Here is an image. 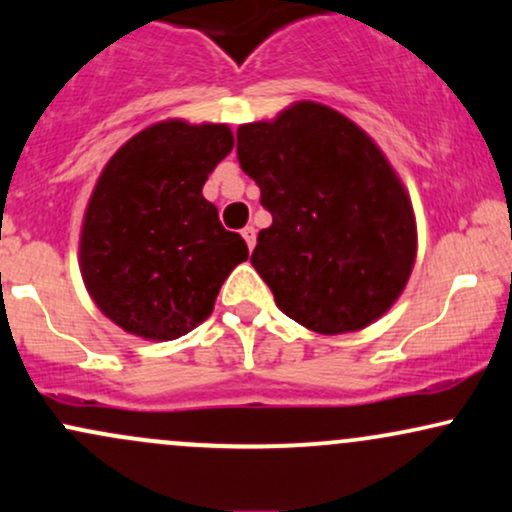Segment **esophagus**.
I'll list each match as a JSON object with an SVG mask.
<instances>
[{"label": "esophagus", "mask_w": 512, "mask_h": 512, "mask_svg": "<svg viewBox=\"0 0 512 512\" xmlns=\"http://www.w3.org/2000/svg\"><path fill=\"white\" fill-rule=\"evenodd\" d=\"M240 233H243V238H245V243H247V247H255V238H257V233H255V228L252 226H245L243 230H240Z\"/></svg>", "instance_id": "obj_1"}]
</instances>
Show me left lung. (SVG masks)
<instances>
[{
    "label": "left lung",
    "mask_w": 512,
    "mask_h": 512,
    "mask_svg": "<svg viewBox=\"0 0 512 512\" xmlns=\"http://www.w3.org/2000/svg\"><path fill=\"white\" fill-rule=\"evenodd\" d=\"M238 162L272 213L250 262L286 316L323 335L384 316L411 277L415 218L374 140L335 109L299 101L240 126Z\"/></svg>",
    "instance_id": "1"
}]
</instances>
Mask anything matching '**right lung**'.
<instances>
[{
    "mask_svg": "<svg viewBox=\"0 0 512 512\" xmlns=\"http://www.w3.org/2000/svg\"><path fill=\"white\" fill-rule=\"evenodd\" d=\"M233 150L223 123L162 121L106 162L80 238L89 296L126 333L174 340L211 316L247 245L201 189Z\"/></svg>",
    "mask_w": 512,
    "mask_h": 512,
    "instance_id": "1",
    "label": "right lung"
}]
</instances>
